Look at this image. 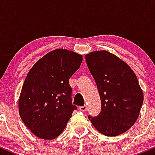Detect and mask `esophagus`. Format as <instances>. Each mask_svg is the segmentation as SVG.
I'll return each instance as SVG.
<instances>
[{
  "instance_id": "34e87169",
  "label": "esophagus",
  "mask_w": 155,
  "mask_h": 155,
  "mask_svg": "<svg viewBox=\"0 0 155 155\" xmlns=\"http://www.w3.org/2000/svg\"><path fill=\"white\" fill-rule=\"evenodd\" d=\"M79 110H80V111H87V106H80Z\"/></svg>"
}]
</instances>
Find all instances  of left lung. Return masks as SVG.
<instances>
[{
  "label": "left lung",
  "instance_id": "8db88e82",
  "mask_svg": "<svg viewBox=\"0 0 155 155\" xmlns=\"http://www.w3.org/2000/svg\"><path fill=\"white\" fill-rule=\"evenodd\" d=\"M101 101L97 116L88 118L96 130L116 136L134 124L139 115L143 95L132 69L116 55L96 51L85 55Z\"/></svg>",
  "mask_w": 155,
  "mask_h": 155
}]
</instances>
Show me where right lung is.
<instances>
[{
    "instance_id": "add662e5",
    "label": "right lung",
    "mask_w": 155,
    "mask_h": 155,
    "mask_svg": "<svg viewBox=\"0 0 155 155\" xmlns=\"http://www.w3.org/2000/svg\"><path fill=\"white\" fill-rule=\"evenodd\" d=\"M82 56L55 49L38 60L28 72L19 99V112L35 136L51 140L61 134L77 107L72 104L69 79Z\"/></svg>"
}]
</instances>
